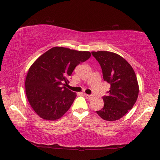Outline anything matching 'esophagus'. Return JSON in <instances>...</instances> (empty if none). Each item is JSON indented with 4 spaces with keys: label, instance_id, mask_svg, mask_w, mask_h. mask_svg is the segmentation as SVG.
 Masks as SVG:
<instances>
[{
    "label": "esophagus",
    "instance_id": "esophagus-1",
    "mask_svg": "<svg viewBox=\"0 0 160 160\" xmlns=\"http://www.w3.org/2000/svg\"><path fill=\"white\" fill-rule=\"evenodd\" d=\"M85 96L86 98H87L88 100H91L93 98V96H91V95H88V94H85Z\"/></svg>",
    "mask_w": 160,
    "mask_h": 160
}]
</instances>
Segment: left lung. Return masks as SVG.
<instances>
[{
    "label": "left lung",
    "instance_id": "8db88e82",
    "mask_svg": "<svg viewBox=\"0 0 160 160\" xmlns=\"http://www.w3.org/2000/svg\"><path fill=\"white\" fill-rule=\"evenodd\" d=\"M102 68L104 81L110 84L107 96L102 97L104 107L97 114L106 121L121 119L133 108L139 93L133 69L122 56L109 51H93Z\"/></svg>",
    "mask_w": 160,
    "mask_h": 160
}]
</instances>
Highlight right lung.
Segmentation results:
<instances>
[{
    "mask_svg": "<svg viewBox=\"0 0 160 160\" xmlns=\"http://www.w3.org/2000/svg\"><path fill=\"white\" fill-rule=\"evenodd\" d=\"M91 55L89 51L53 47L32 64L25 80V92L31 107L41 118L55 121L68 111L77 93L66 88L67 78Z\"/></svg>",
    "mask_w": 160,
    "mask_h": 160,
    "instance_id": "add662e5",
    "label": "right lung"
}]
</instances>
